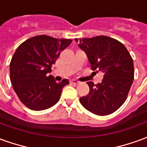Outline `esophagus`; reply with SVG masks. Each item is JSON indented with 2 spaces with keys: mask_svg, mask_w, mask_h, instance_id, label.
<instances>
[{
  "mask_svg": "<svg viewBox=\"0 0 147 147\" xmlns=\"http://www.w3.org/2000/svg\"><path fill=\"white\" fill-rule=\"evenodd\" d=\"M71 83H72V84H74V85H77V84H79V83H80V82L76 80H71Z\"/></svg>",
  "mask_w": 147,
  "mask_h": 147,
  "instance_id": "34e87169",
  "label": "esophagus"
}]
</instances>
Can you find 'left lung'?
Returning a JSON list of instances; mask_svg holds the SVG:
<instances>
[{
  "label": "left lung",
  "mask_w": 147,
  "mask_h": 147,
  "mask_svg": "<svg viewBox=\"0 0 147 147\" xmlns=\"http://www.w3.org/2000/svg\"><path fill=\"white\" fill-rule=\"evenodd\" d=\"M75 40L86 53L91 69L104 74L101 83H87L90 91L80 98V103L96 115L113 113L126 101L134 80V64L129 52L121 42L104 35Z\"/></svg>",
  "instance_id": "1"
}]
</instances>
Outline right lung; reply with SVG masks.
<instances>
[{
	"mask_svg": "<svg viewBox=\"0 0 147 147\" xmlns=\"http://www.w3.org/2000/svg\"><path fill=\"white\" fill-rule=\"evenodd\" d=\"M71 42L38 35L16 49L10 63V80L18 98L27 108L44 110L59 101L63 87L69 82L64 79L57 83L49 73L61 52Z\"/></svg>",
	"mask_w": 147,
	"mask_h": 147,
	"instance_id": "right-lung-1",
	"label": "right lung"
}]
</instances>
